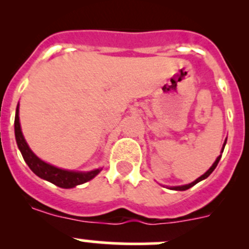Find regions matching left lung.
<instances>
[{"label": "left lung", "mask_w": 249, "mask_h": 249, "mask_svg": "<svg viewBox=\"0 0 249 249\" xmlns=\"http://www.w3.org/2000/svg\"><path fill=\"white\" fill-rule=\"evenodd\" d=\"M225 143H227V140H225V142H224V145H223V150H224V147H225ZM220 158H222V154L219 155V157L217 158V160H215L214 161V164L212 165V166L210 167V170H208L207 172L205 173V175H202L201 177H199L197 178L196 180H194V182L193 183H190V184H187V185H182V187H173V188H171V189H173V190H187V189H189V188H192V187H194L195 184H196V183H199L200 180H202V179H205V178H207L208 176L211 175V173L213 172V170L215 169V167H217V165H218V162H219V160H220Z\"/></svg>", "instance_id": "obj_1"}]
</instances>
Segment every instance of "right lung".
<instances>
[{"instance_id":"right-lung-1","label":"right lung","mask_w":249,"mask_h":249,"mask_svg":"<svg viewBox=\"0 0 249 249\" xmlns=\"http://www.w3.org/2000/svg\"><path fill=\"white\" fill-rule=\"evenodd\" d=\"M14 131H16V140L18 147H19L22 158H24V160L26 161V164L29 165L31 171L36 173L38 177L43 178V179L57 185V187L65 188V189L73 188L76 187V185L83 184V183L92 179L97 173L101 171V169L94 170V171L90 172L67 171V170L57 169V167L52 166V165L42 161L39 158H37L36 155L32 153V150L30 149V147L27 145L24 136H22L19 123V107H17L16 120H14Z\"/></svg>"}]
</instances>
